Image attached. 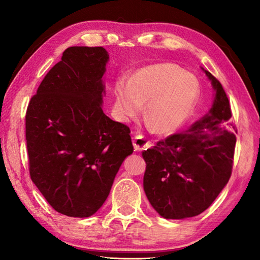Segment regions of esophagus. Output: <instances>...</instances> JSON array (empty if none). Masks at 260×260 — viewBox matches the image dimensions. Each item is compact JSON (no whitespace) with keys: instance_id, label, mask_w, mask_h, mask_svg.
I'll return each instance as SVG.
<instances>
[{"instance_id":"esophagus-1","label":"esophagus","mask_w":260,"mask_h":260,"mask_svg":"<svg viewBox=\"0 0 260 260\" xmlns=\"http://www.w3.org/2000/svg\"><path fill=\"white\" fill-rule=\"evenodd\" d=\"M133 146L136 151H142L151 146V142L143 135H136L133 139Z\"/></svg>"}]
</instances>
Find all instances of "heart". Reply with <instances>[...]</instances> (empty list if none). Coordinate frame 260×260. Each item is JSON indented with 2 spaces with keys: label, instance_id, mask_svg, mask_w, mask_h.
Segmentation results:
<instances>
[{
  "label": "heart",
  "instance_id": "obj_1",
  "mask_svg": "<svg viewBox=\"0 0 260 260\" xmlns=\"http://www.w3.org/2000/svg\"><path fill=\"white\" fill-rule=\"evenodd\" d=\"M117 116L122 121L133 119L147 104L146 114L160 134L172 133L191 116L200 96V83L192 74L173 63L147 67L132 77L129 87L118 82Z\"/></svg>",
  "mask_w": 260,
  "mask_h": 260
}]
</instances>
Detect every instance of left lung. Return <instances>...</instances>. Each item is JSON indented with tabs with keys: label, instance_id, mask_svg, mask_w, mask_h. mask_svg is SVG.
Returning a JSON list of instances; mask_svg holds the SVG:
<instances>
[{
	"label": "left lung",
	"instance_id": "left-lung-1",
	"mask_svg": "<svg viewBox=\"0 0 260 260\" xmlns=\"http://www.w3.org/2000/svg\"><path fill=\"white\" fill-rule=\"evenodd\" d=\"M205 73L215 89L210 112L187 131L167 136L142 152L147 164L144 192L152 208L166 219L204 212L232 175L236 128L231 104L218 79Z\"/></svg>",
	"mask_w": 260,
	"mask_h": 260
}]
</instances>
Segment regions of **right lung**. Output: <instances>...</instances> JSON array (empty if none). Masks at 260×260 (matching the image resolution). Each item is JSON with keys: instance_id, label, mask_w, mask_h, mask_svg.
I'll list each match as a JSON object with an SVG mask.
<instances>
[{"instance_id": "obj_1", "label": "right lung", "mask_w": 260, "mask_h": 260, "mask_svg": "<svg viewBox=\"0 0 260 260\" xmlns=\"http://www.w3.org/2000/svg\"><path fill=\"white\" fill-rule=\"evenodd\" d=\"M103 47H70L30 99L25 117L29 175L51 208L94 214L133 152L131 129L103 112Z\"/></svg>"}]
</instances>
